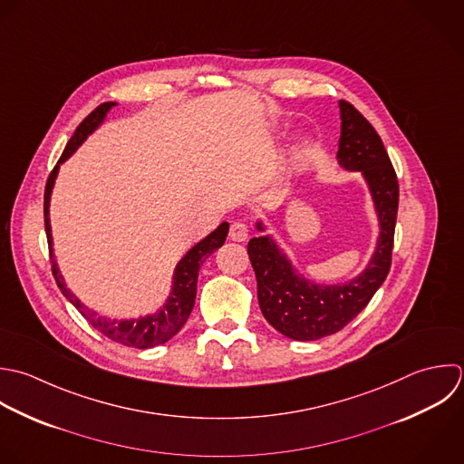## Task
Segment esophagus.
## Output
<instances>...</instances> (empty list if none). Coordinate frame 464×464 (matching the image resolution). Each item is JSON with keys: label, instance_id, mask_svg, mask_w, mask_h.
Masks as SVG:
<instances>
[{"label": "esophagus", "instance_id": "1", "mask_svg": "<svg viewBox=\"0 0 464 464\" xmlns=\"http://www.w3.org/2000/svg\"><path fill=\"white\" fill-rule=\"evenodd\" d=\"M247 237H249V227H247L246 222L237 220V222L231 224V227H229V238H231V240H235V242H246Z\"/></svg>", "mask_w": 464, "mask_h": 464}]
</instances>
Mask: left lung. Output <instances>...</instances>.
I'll return each mask as SVG.
<instances>
[{
    "label": "left lung",
    "mask_w": 464,
    "mask_h": 464,
    "mask_svg": "<svg viewBox=\"0 0 464 464\" xmlns=\"http://www.w3.org/2000/svg\"><path fill=\"white\" fill-rule=\"evenodd\" d=\"M338 108L342 131L336 160L343 169L363 177L380 226L369 264L347 282L318 284L293 266L271 233L255 237L247 244L260 311L278 333L296 342H314L342 331L367 307L391 271L400 200L398 177L372 124L347 101H340ZM255 227L258 233L267 229L262 218Z\"/></svg>",
    "instance_id": "left-lung-1"
}]
</instances>
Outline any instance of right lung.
Segmentation results:
<instances>
[{
	"mask_svg": "<svg viewBox=\"0 0 464 464\" xmlns=\"http://www.w3.org/2000/svg\"><path fill=\"white\" fill-rule=\"evenodd\" d=\"M117 106V102H104L97 106L75 130L72 139L68 140L61 159L57 160L55 168L52 169L46 188H44V231H46V240H48V249H50V258H52V275L57 282V287L64 295V298L86 318V322L92 324L99 333H102L106 338L126 345L133 349H151L160 343H166L171 340L188 322L193 305H195V296H197V280H198V269L204 264V260L218 249L227 237L229 224L222 222L215 231H211L208 237H204L200 242H197L191 249L186 251V255L179 260V264L173 269L171 276V291L164 304L155 311L148 313L144 316L137 318H110L102 316L97 311L86 307L68 287L66 282L57 267L55 255H53V238H52V226H50V197L52 189L59 173V168L63 162H66L75 150L106 121L108 111Z\"/></svg>",
	"mask_w": 464,
	"mask_h": 464,
	"instance_id": "right-lung-1",
	"label": "right lung"
}]
</instances>
